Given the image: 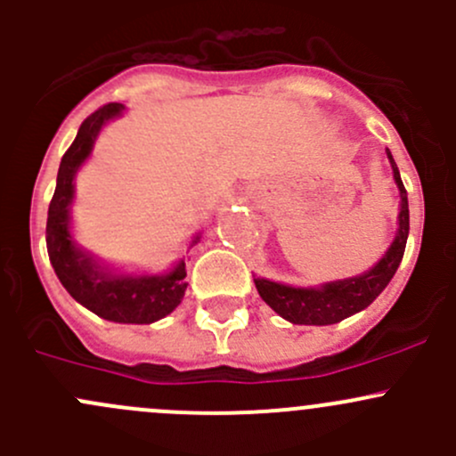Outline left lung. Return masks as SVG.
I'll list each match as a JSON object with an SVG mask.
<instances>
[{"label":"left lung","instance_id":"8db88e82","mask_svg":"<svg viewBox=\"0 0 456 456\" xmlns=\"http://www.w3.org/2000/svg\"><path fill=\"white\" fill-rule=\"evenodd\" d=\"M388 159L390 165H393V176L399 187V196H402L399 229L390 249L386 251V256L381 257L370 271H366V273L357 275V278L329 282L320 289H296L287 287V284L271 282V280H254L262 300H265L280 317L293 322V324H335V322H342L346 320L348 315L366 309V306L384 291L386 284L390 282V278H393L395 271H397L399 262H402L403 251H406L408 229H411V214H408L406 187H403L402 176H399V169L397 165H395L390 151Z\"/></svg>","mask_w":456,"mask_h":456}]
</instances>
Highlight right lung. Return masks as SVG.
<instances>
[{
    "label": "right lung",
    "mask_w": 456,
    "mask_h": 456,
    "mask_svg": "<svg viewBox=\"0 0 456 456\" xmlns=\"http://www.w3.org/2000/svg\"><path fill=\"white\" fill-rule=\"evenodd\" d=\"M123 110L121 103H108L81 123L77 139L63 154L57 174V190L48 207L45 245L53 269L66 291L79 305L103 320L121 324H151L181 305L185 296V260L165 275H114L101 269L70 236V202L75 196V174L90 156L101 127Z\"/></svg>",
    "instance_id": "right-lung-1"
}]
</instances>
